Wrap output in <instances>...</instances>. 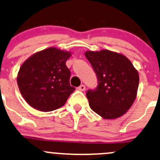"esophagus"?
<instances>
[{
  "instance_id": "esophagus-1",
  "label": "esophagus",
  "mask_w": 160,
  "mask_h": 160,
  "mask_svg": "<svg viewBox=\"0 0 160 160\" xmlns=\"http://www.w3.org/2000/svg\"><path fill=\"white\" fill-rule=\"evenodd\" d=\"M85 89H86V87L84 85H80V87H78V89L80 91H84L85 90Z\"/></svg>"
}]
</instances>
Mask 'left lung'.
<instances>
[{"label": "left lung", "mask_w": 160, "mask_h": 160, "mask_svg": "<svg viewBox=\"0 0 160 160\" xmlns=\"http://www.w3.org/2000/svg\"><path fill=\"white\" fill-rule=\"evenodd\" d=\"M85 56L98 79L97 88L87 92L91 109L105 119L122 116L137 97L138 71L124 54L106 49L87 51Z\"/></svg>", "instance_id": "obj_1"}]
</instances>
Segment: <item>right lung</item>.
<instances>
[{
    "label": "right lung",
    "instance_id": "add662e5",
    "mask_svg": "<svg viewBox=\"0 0 160 160\" xmlns=\"http://www.w3.org/2000/svg\"><path fill=\"white\" fill-rule=\"evenodd\" d=\"M71 52L50 47L31 55L22 63L17 80L26 102L41 112L64 106L74 87L70 85L71 71L66 61Z\"/></svg>",
    "mask_w": 160,
    "mask_h": 160
}]
</instances>
